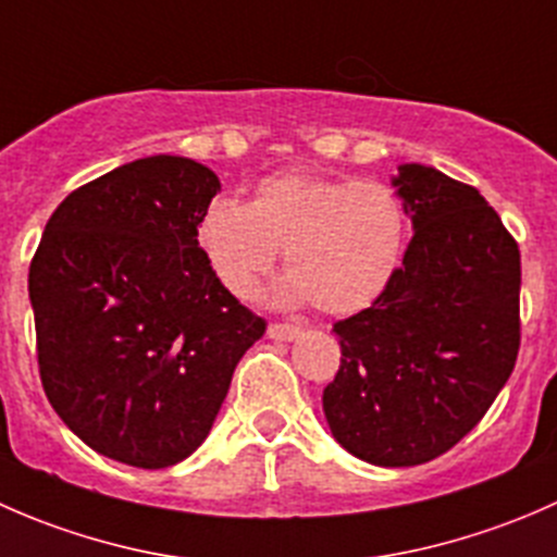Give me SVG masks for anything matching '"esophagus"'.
<instances>
[{
	"label": "esophagus",
	"mask_w": 557,
	"mask_h": 557,
	"mask_svg": "<svg viewBox=\"0 0 557 557\" xmlns=\"http://www.w3.org/2000/svg\"><path fill=\"white\" fill-rule=\"evenodd\" d=\"M269 336L272 339H280V342H290L296 339V336L301 334V325H294V323H269Z\"/></svg>",
	"instance_id": "1"
}]
</instances>
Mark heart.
Returning <instances> with one entry per match:
<instances>
[{"instance_id": "1", "label": "heart", "mask_w": 557, "mask_h": 557, "mask_svg": "<svg viewBox=\"0 0 557 557\" xmlns=\"http://www.w3.org/2000/svg\"><path fill=\"white\" fill-rule=\"evenodd\" d=\"M407 215L385 183L323 174H277L258 185L250 205L212 199L196 226L212 274L237 299H252L277 267L294 274L277 285L283 301L312 299L325 314L372 305L401 263Z\"/></svg>"}]
</instances>
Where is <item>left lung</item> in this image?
<instances>
[{"mask_svg":"<svg viewBox=\"0 0 557 557\" xmlns=\"http://www.w3.org/2000/svg\"><path fill=\"white\" fill-rule=\"evenodd\" d=\"M393 185L414 234L372 307L334 323L323 412L356 458L418 466L458 445L512 374L520 250L471 185L423 164L398 166Z\"/></svg>","mask_w":557,"mask_h":557,"instance_id":"1","label":"left lung"}]
</instances>
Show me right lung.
Masks as SVG:
<instances>
[{
    "label": "right lung",
    "mask_w": 557,
    "mask_h": 557,
    "mask_svg": "<svg viewBox=\"0 0 557 557\" xmlns=\"http://www.w3.org/2000/svg\"><path fill=\"white\" fill-rule=\"evenodd\" d=\"M221 180L150 156L72 190L29 267L45 396L91 450L166 469L210 434L267 320L212 274L196 226Z\"/></svg>",
    "instance_id": "1"
}]
</instances>
